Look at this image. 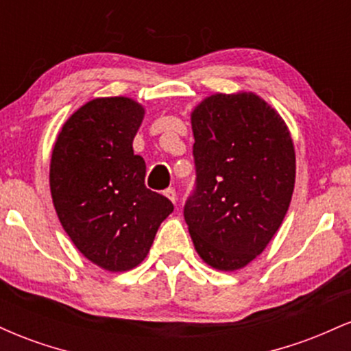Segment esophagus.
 Here are the masks:
<instances>
[{"label":"esophagus","mask_w":351,"mask_h":351,"mask_svg":"<svg viewBox=\"0 0 351 351\" xmlns=\"http://www.w3.org/2000/svg\"><path fill=\"white\" fill-rule=\"evenodd\" d=\"M165 196H167V198L170 199L173 204H175V203H176V199H178V198H176V189H175V188H168V189H165Z\"/></svg>","instance_id":"1"}]
</instances>
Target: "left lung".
<instances>
[{"label": "left lung", "mask_w": 351, "mask_h": 351, "mask_svg": "<svg viewBox=\"0 0 351 351\" xmlns=\"http://www.w3.org/2000/svg\"><path fill=\"white\" fill-rule=\"evenodd\" d=\"M196 191L184 219L196 252L239 271L267 247L291 206L295 148L279 112L254 92L213 94L191 112Z\"/></svg>", "instance_id": "8db88e82"}]
</instances>
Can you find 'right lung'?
Segmentation results:
<instances>
[{
    "instance_id": "add662e5",
    "label": "right lung",
    "mask_w": 351,
    "mask_h": 351,
    "mask_svg": "<svg viewBox=\"0 0 351 351\" xmlns=\"http://www.w3.org/2000/svg\"><path fill=\"white\" fill-rule=\"evenodd\" d=\"M145 107L130 97H97L66 120L52 147L49 188L64 231L92 264L132 271L147 257L171 201L145 186L134 138Z\"/></svg>"
}]
</instances>
